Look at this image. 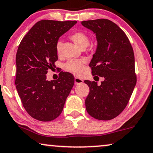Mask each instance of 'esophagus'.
Returning a JSON list of instances; mask_svg holds the SVG:
<instances>
[{
  "label": "esophagus",
  "mask_w": 153,
  "mask_h": 153,
  "mask_svg": "<svg viewBox=\"0 0 153 153\" xmlns=\"http://www.w3.org/2000/svg\"><path fill=\"white\" fill-rule=\"evenodd\" d=\"M74 83L75 84H79L83 83V80L79 78H77V77H75L74 78Z\"/></svg>",
  "instance_id": "esophagus-1"
}]
</instances>
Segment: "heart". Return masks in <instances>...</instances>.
<instances>
[{
    "label": "heart",
    "instance_id": "1",
    "mask_svg": "<svg viewBox=\"0 0 153 153\" xmlns=\"http://www.w3.org/2000/svg\"><path fill=\"white\" fill-rule=\"evenodd\" d=\"M70 39L80 48L84 49L89 45V37L84 32L76 31L70 35ZM62 43L58 41L56 45V50L57 54H61ZM86 63L85 59H69L64 65V69L67 72L71 73L76 76H80L84 71V65Z\"/></svg>",
    "mask_w": 153,
    "mask_h": 153
}]
</instances>
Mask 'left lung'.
<instances>
[{"instance_id": "8db88e82", "label": "left lung", "mask_w": 153, "mask_h": 153, "mask_svg": "<svg viewBox=\"0 0 153 153\" xmlns=\"http://www.w3.org/2000/svg\"><path fill=\"white\" fill-rule=\"evenodd\" d=\"M82 24L97 39V50L89 64L92 75L95 80L104 79L100 86L84 81L89 87L86 111L96 119L111 120L125 109L136 84L134 52L126 33L114 22L97 19Z\"/></svg>"}]
</instances>
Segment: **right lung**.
Wrapping results in <instances>:
<instances>
[{
    "label": "right lung",
    "mask_w": 153,
    "mask_h": 153,
    "mask_svg": "<svg viewBox=\"0 0 153 153\" xmlns=\"http://www.w3.org/2000/svg\"><path fill=\"white\" fill-rule=\"evenodd\" d=\"M76 23L75 20H40L19 45L15 84L22 105L35 119L47 122L57 118L73 87L74 77L70 73L59 71V78L50 82L46 74L55 67L59 37Z\"/></svg>",
    "instance_id": "right-lung-1"
}]
</instances>
